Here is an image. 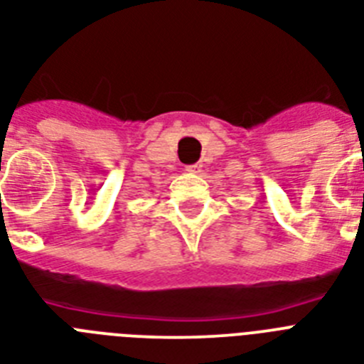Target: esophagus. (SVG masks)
<instances>
[{"instance_id": "esophagus-1", "label": "esophagus", "mask_w": 364, "mask_h": 364, "mask_svg": "<svg viewBox=\"0 0 364 364\" xmlns=\"http://www.w3.org/2000/svg\"><path fill=\"white\" fill-rule=\"evenodd\" d=\"M202 170V164H191V166H187V172L191 173H198Z\"/></svg>"}]
</instances>
